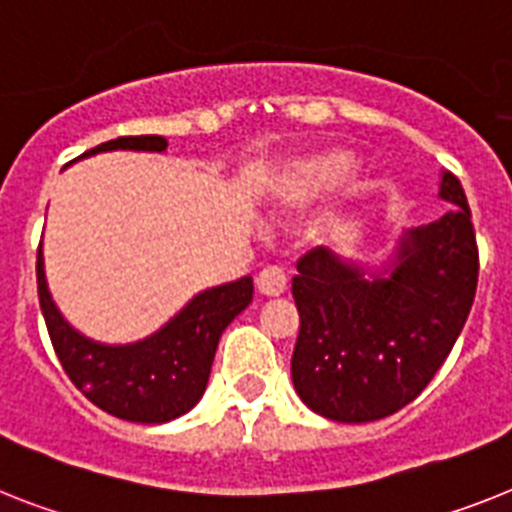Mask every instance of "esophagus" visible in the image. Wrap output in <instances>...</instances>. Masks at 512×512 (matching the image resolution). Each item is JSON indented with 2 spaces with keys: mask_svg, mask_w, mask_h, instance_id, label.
<instances>
[{
  "mask_svg": "<svg viewBox=\"0 0 512 512\" xmlns=\"http://www.w3.org/2000/svg\"><path fill=\"white\" fill-rule=\"evenodd\" d=\"M257 289L265 296H281L286 291V273L276 265H268L257 273Z\"/></svg>",
  "mask_w": 512,
  "mask_h": 512,
  "instance_id": "1",
  "label": "esophagus"
}]
</instances>
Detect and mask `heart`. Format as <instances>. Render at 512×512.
I'll return each mask as SVG.
<instances>
[{"label": "heart", "instance_id": "1", "mask_svg": "<svg viewBox=\"0 0 512 512\" xmlns=\"http://www.w3.org/2000/svg\"><path fill=\"white\" fill-rule=\"evenodd\" d=\"M359 171V158L349 148L328 145L283 161L263 184V205L270 216L294 218L315 210L341 192ZM367 200V190H356L343 216L349 221Z\"/></svg>", "mask_w": 512, "mask_h": 512}]
</instances>
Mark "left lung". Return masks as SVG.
Returning <instances> with one entry per match:
<instances>
[{"instance_id":"8db88e82","label":"left lung","mask_w":512,"mask_h":512,"mask_svg":"<svg viewBox=\"0 0 512 512\" xmlns=\"http://www.w3.org/2000/svg\"><path fill=\"white\" fill-rule=\"evenodd\" d=\"M450 210L401 231L382 260L317 247L296 265L291 294L302 328L291 356L294 390L315 414L377 422L422 393L471 312L479 252L461 182L442 171Z\"/></svg>"}]
</instances>
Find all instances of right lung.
<instances>
[{"label": "right lung", "mask_w": 512, "mask_h": 512, "mask_svg": "<svg viewBox=\"0 0 512 512\" xmlns=\"http://www.w3.org/2000/svg\"><path fill=\"white\" fill-rule=\"evenodd\" d=\"M161 135L117 137L80 158L109 150L166 153ZM38 302L51 343L75 388L106 414L137 424H166L195 409L208 388L210 367L223 330L252 302V276L197 291L174 317L150 336L130 343H103L77 330L49 291L44 249L38 247Z\"/></svg>", "instance_id": "1"}]
</instances>
